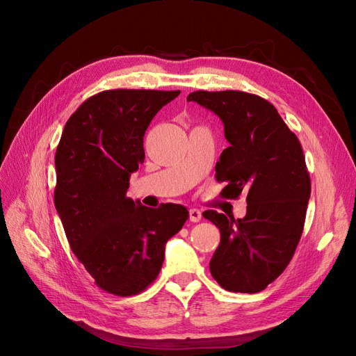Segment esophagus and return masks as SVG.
I'll use <instances>...</instances> for the list:
<instances>
[{
  "label": "esophagus",
  "instance_id": "34e87169",
  "mask_svg": "<svg viewBox=\"0 0 356 356\" xmlns=\"http://www.w3.org/2000/svg\"><path fill=\"white\" fill-rule=\"evenodd\" d=\"M188 215H190L188 218L191 222H199L202 220V212L199 209H190Z\"/></svg>",
  "mask_w": 356,
  "mask_h": 356
}]
</instances>
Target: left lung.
Returning a JSON list of instances; mask_svg holds the SVG:
<instances>
[{
	"instance_id": "8db88e82",
	"label": "left lung",
	"mask_w": 356,
	"mask_h": 356,
	"mask_svg": "<svg viewBox=\"0 0 356 356\" xmlns=\"http://www.w3.org/2000/svg\"><path fill=\"white\" fill-rule=\"evenodd\" d=\"M217 114L230 147L215 166L225 182L221 196L246 193V215L234 220L204 211L221 233L209 270L232 293H260L293 258L305 227L310 177L298 138L260 96L239 92L197 90L187 96Z\"/></svg>"
}]
</instances>
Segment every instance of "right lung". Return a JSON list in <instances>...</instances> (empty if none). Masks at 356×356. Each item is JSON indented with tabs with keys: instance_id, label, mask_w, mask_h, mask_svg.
Wrapping results in <instances>:
<instances>
[{
	"instance_id": "add662e5",
	"label": "right lung",
	"mask_w": 356,
	"mask_h": 356,
	"mask_svg": "<svg viewBox=\"0 0 356 356\" xmlns=\"http://www.w3.org/2000/svg\"><path fill=\"white\" fill-rule=\"evenodd\" d=\"M179 90H104L86 99L56 148L55 207L75 257L114 296L143 293L157 277L165 245L188 218L181 204L157 209L126 196L144 163V135Z\"/></svg>"
}]
</instances>
